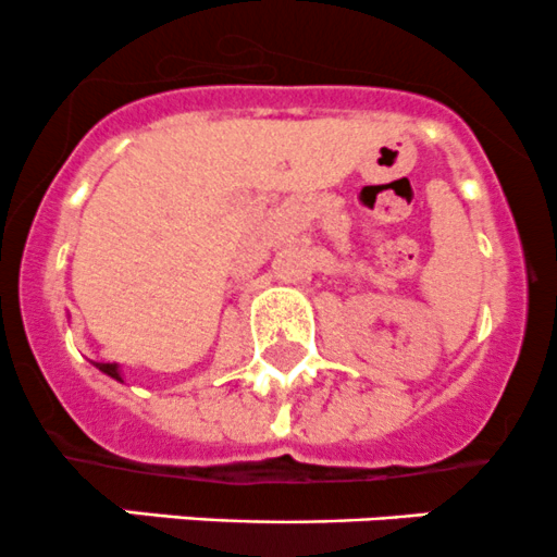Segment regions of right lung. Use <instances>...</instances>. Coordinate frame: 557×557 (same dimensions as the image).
I'll return each instance as SVG.
<instances>
[{"instance_id":"right-lung-1","label":"right lung","mask_w":557,"mask_h":557,"mask_svg":"<svg viewBox=\"0 0 557 557\" xmlns=\"http://www.w3.org/2000/svg\"><path fill=\"white\" fill-rule=\"evenodd\" d=\"M94 366H97L99 371L104 373V376L115 379V382H124V379H121V371H119V366H115V362H94Z\"/></svg>"}]
</instances>
